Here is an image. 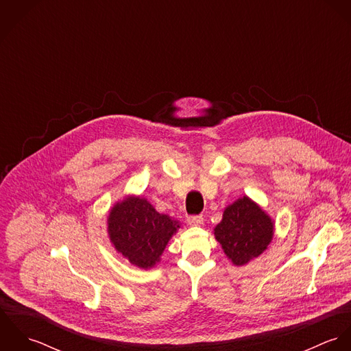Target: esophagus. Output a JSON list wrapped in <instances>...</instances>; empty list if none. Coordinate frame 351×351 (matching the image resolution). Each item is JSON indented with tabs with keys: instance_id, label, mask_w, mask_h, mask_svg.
Instances as JSON below:
<instances>
[{
	"instance_id": "esophagus-1",
	"label": "esophagus",
	"mask_w": 351,
	"mask_h": 351,
	"mask_svg": "<svg viewBox=\"0 0 351 351\" xmlns=\"http://www.w3.org/2000/svg\"><path fill=\"white\" fill-rule=\"evenodd\" d=\"M186 221H188L189 226H201V224H204L202 216H188Z\"/></svg>"
}]
</instances>
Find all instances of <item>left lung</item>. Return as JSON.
<instances>
[{"label": "left lung", "mask_w": 351, "mask_h": 351, "mask_svg": "<svg viewBox=\"0 0 351 351\" xmlns=\"http://www.w3.org/2000/svg\"><path fill=\"white\" fill-rule=\"evenodd\" d=\"M274 227L271 216L245 195L224 208L213 235L234 266H245L267 250Z\"/></svg>", "instance_id": "obj_1"}]
</instances>
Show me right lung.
Listing matches in <instances>:
<instances>
[{"instance_id":"add662e5","label":"right lung","mask_w":351,"mask_h":351,"mask_svg":"<svg viewBox=\"0 0 351 351\" xmlns=\"http://www.w3.org/2000/svg\"><path fill=\"white\" fill-rule=\"evenodd\" d=\"M181 223L159 213L143 196L127 195L116 201L106 216V232L113 249L131 265L151 269L159 261Z\"/></svg>"}]
</instances>
